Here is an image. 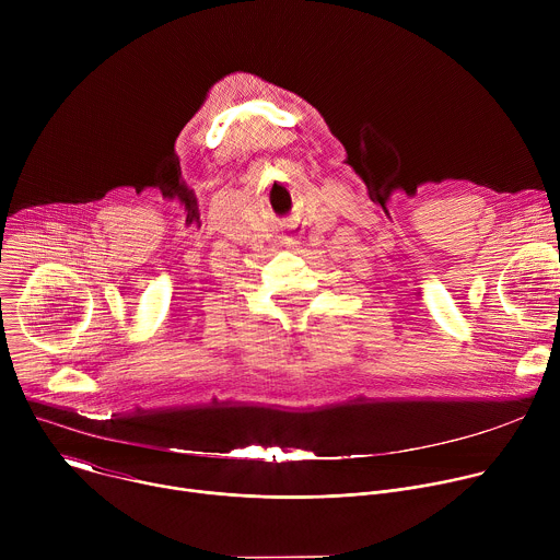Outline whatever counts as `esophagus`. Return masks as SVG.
Wrapping results in <instances>:
<instances>
[{
    "mask_svg": "<svg viewBox=\"0 0 560 560\" xmlns=\"http://www.w3.org/2000/svg\"><path fill=\"white\" fill-rule=\"evenodd\" d=\"M294 246H296V242H294Z\"/></svg>",
    "mask_w": 560,
    "mask_h": 560,
    "instance_id": "obj_1",
    "label": "esophagus"
}]
</instances>
